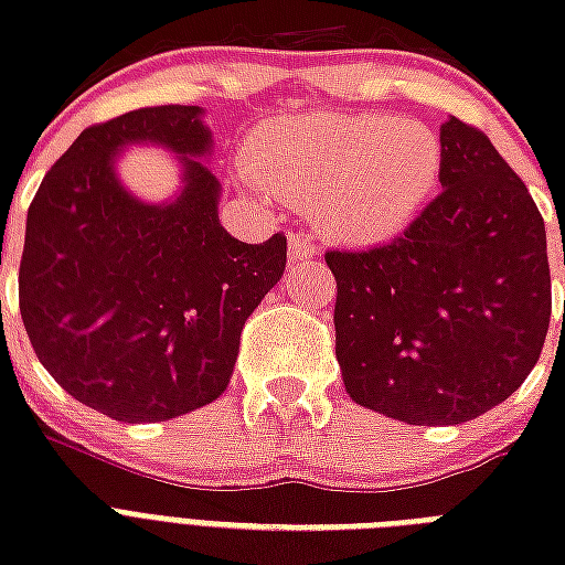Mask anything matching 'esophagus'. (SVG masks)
<instances>
[{
	"mask_svg": "<svg viewBox=\"0 0 565 565\" xmlns=\"http://www.w3.org/2000/svg\"><path fill=\"white\" fill-rule=\"evenodd\" d=\"M287 243H290V260H292V264H301V260H310V257H313V243H310L308 234H301V231H292L290 237H287Z\"/></svg>",
	"mask_w": 565,
	"mask_h": 565,
	"instance_id": "34e87169",
	"label": "esophagus"
}]
</instances>
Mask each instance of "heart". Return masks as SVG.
<instances>
[{"mask_svg":"<svg viewBox=\"0 0 565 565\" xmlns=\"http://www.w3.org/2000/svg\"><path fill=\"white\" fill-rule=\"evenodd\" d=\"M252 179L313 204L319 225L349 243L398 234L439 181L430 128L381 114H305L266 122L246 152Z\"/></svg>","mask_w":565,"mask_h":565,"instance_id":"obj_1","label":"heart"}]
</instances>
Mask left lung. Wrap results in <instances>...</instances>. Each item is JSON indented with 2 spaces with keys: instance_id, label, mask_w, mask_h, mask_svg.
<instances>
[{
  "instance_id": "1",
  "label": "left lung",
  "mask_w": 565,
  "mask_h": 565,
  "mask_svg": "<svg viewBox=\"0 0 565 565\" xmlns=\"http://www.w3.org/2000/svg\"><path fill=\"white\" fill-rule=\"evenodd\" d=\"M439 143L443 193L404 234L326 255L345 393L407 425H460L516 393L552 319L545 222L525 181L457 117Z\"/></svg>"
}]
</instances>
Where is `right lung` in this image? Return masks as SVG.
I'll list each match as a JSON object with an SVG mask.
<instances>
[{
	"instance_id": "right-lung-1",
	"label": "right lung",
	"mask_w": 565,
	"mask_h": 565,
	"mask_svg": "<svg viewBox=\"0 0 565 565\" xmlns=\"http://www.w3.org/2000/svg\"><path fill=\"white\" fill-rule=\"evenodd\" d=\"M199 105L128 110L66 149L29 207L20 313L43 370L117 422H167L225 393L252 310L281 281L287 237L239 243L220 225ZM180 154L182 193L140 203L118 149Z\"/></svg>"
}]
</instances>
